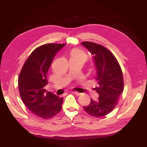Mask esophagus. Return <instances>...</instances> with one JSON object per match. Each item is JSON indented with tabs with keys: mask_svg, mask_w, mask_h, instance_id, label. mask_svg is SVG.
<instances>
[{
	"mask_svg": "<svg viewBox=\"0 0 147 147\" xmlns=\"http://www.w3.org/2000/svg\"><path fill=\"white\" fill-rule=\"evenodd\" d=\"M72 92L73 94H75V95H77V96H79L81 95V94H82V93H80V92H76V91H72Z\"/></svg>",
	"mask_w": 147,
	"mask_h": 147,
	"instance_id": "34e87169",
	"label": "esophagus"
}]
</instances>
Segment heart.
<instances>
[{
  "instance_id": "1",
  "label": "heart",
  "mask_w": 147,
  "mask_h": 147,
  "mask_svg": "<svg viewBox=\"0 0 147 147\" xmlns=\"http://www.w3.org/2000/svg\"><path fill=\"white\" fill-rule=\"evenodd\" d=\"M70 58L75 59H82L85 60L86 58V54L83 50H80L79 48H74L70 51Z\"/></svg>"
}]
</instances>
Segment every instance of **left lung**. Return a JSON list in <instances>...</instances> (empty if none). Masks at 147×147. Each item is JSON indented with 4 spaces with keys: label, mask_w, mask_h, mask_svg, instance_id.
Masks as SVG:
<instances>
[{
    "label": "left lung",
    "mask_w": 147,
    "mask_h": 147,
    "mask_svg": "<svg viewBox=\"0 0 147 147\" xmlns=\"http://www.w3.org/2000/svg\"><path fill=\"white\" fill-rule=\"evenodd\" d=\"M82 44L94 59L95 79L98 84L95 90L99 94L98 99H91L89 105L84 106V109L92 117L105 116L115 109L124 90L122 69L112 52L103 45L88 41L82 42Z\"/></svg>",
    "instance_id": "1"
}]
</instances>
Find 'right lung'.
Segmentation results:
<instances>
[{
    "label": "right lung",
    "instance_id": "add662e5",
    "mask_svg": "<svg viewBox=\"0 0 147 147\" xmlns=\"http://www.w3.org/2000/svg\"><path fill=\"white\" fill-rule=\"evenodd\" d=\"M65 44L48 43L38 47L25 61L18 77V89L25 105L43 119H50L61 110L63 97L47 92V72L57 52Z\"/></svg>",
    "mask_w": 147,
    "mask_h": 147
}]
</instances>
